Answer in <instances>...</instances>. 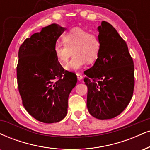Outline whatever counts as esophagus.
Segmentation results:
<instances>
[{"mask_svg":"<svg viewBox=\"0 0 150 150\" xmlns=\"http://www.w3.org/2000/svg\"><path fill=\"white\" fill-rule=\"evenodd\" d=\"M77 80H78L79 81H81L82 80V76L81 75L80 73H77Z\"/></svg>","mask_w":150,"mask_h":150,"instance_id":"esophagus-1","label":"esophagus"}]
</instances>
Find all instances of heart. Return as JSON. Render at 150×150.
Listing matches in <instances>:
<instances>
[{
	"instance_id": "obj_1",
	"label": "heart",
	"mask_w": 150,
	"mask_h": 150,
	"mask_svg": "<svg viewBox=\"0 0 150 150\" xmlns=\"http://www.w3.org/2000/svg\"><path fill=\"white\" fill-rule=\"evenodd\" d=\"M63 41L64 43H55L54 52L61 64L66 63L73 52V57L65 66V69L70 72L81 69L87 61L91 64L96 61L101 49V42L96 34L79 27L68 31L63 36Z\"/></svg>"
}]
</instances>
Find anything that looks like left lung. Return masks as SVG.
Segmentation results:
<instances>
[{"instance_id":"obj_1","label":"left lung","mask_w":150,"mask_h":150,"mask_svg":"<svg viewBox=\"0 0 150 150\" xmlns=\"http://www.w3.org/2000/svg\"><path fill=\"white\" fill-rule=\"evenodd\" d=\"M100 54L84 82L88 88L89 112L98 120L118 116L131 101L134 89V66L127 45L110 23L98 27Z\"/></svg>"}]
</instances>
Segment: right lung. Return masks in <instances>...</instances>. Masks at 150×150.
I'll return each mask as SVG.
<instances>
[{
  "mask_svg": "<svg viewBox=\"0 0 150 150\" xmlns=\"http://www.w3.org/2000/svg\"><path fill=\"white\" fill-rule=\"evenodd\" d=\"M65 30L52 23L26 38L19 50L17 77L23 105L43 123H56L66 116L68 96L77 84L75 75L65 71L54 52Z\"/></svg>",
  "mask_w": 150,
  "mask_h": 150,
  "instance_id": "right-lung-1",
  "label": "right lung"
}]
</instances>
